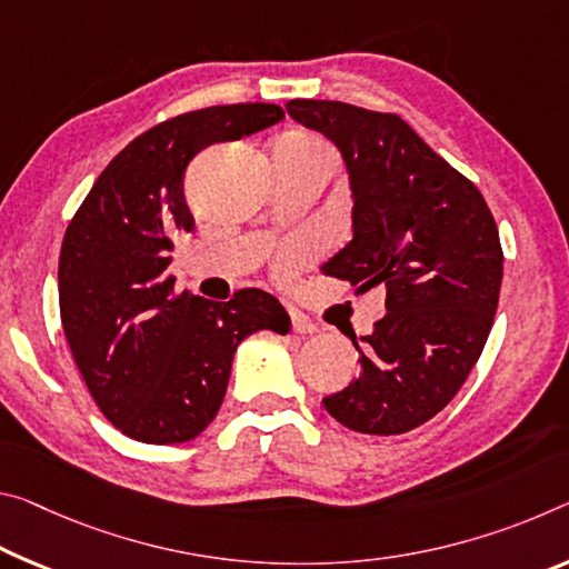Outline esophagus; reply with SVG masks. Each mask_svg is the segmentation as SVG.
Returning a JSON list of instances; mask_svg holds the SVG:
<instances>
[{"label": "esophagus", "mask_w": 569, "mask_h": 569, "mask_svg": "<svg viewBox=\"0 0 569 569\" xmlns=\"http://www.w3.org/2000/svg\"><path fill=\"white\" fill-rule=\"evenodd\" d=\"M291 327H293L296 333H313V331L319 329L317 323L309 321V319L303 317V313H296V311H291Z\"/></svg>", "instance_id": "1"}]
</instances>
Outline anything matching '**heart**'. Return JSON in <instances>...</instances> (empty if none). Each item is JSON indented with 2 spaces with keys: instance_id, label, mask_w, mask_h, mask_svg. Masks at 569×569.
<instances>
[{
  "instance_id": "b5f03b06",
  "label": "heart",
  "mask_w": 569,
  "mask_h": 569,
  "mask_svg": "<svg viewBox=\"0 0 569 569\" xmlns=\"http://www.w3.org/2000/svg\"><path fill=\"white\" fill-rule=\"evenodd\" d=\"M273 154H283L291 159H319V161H327L331 169H333V161H337V157H333V149L327 141L313 137V133H306V131L283 133V137L276 141ZM293 260H296V252L283 260V266H291Z\"/></svg>"
}]
</instances>
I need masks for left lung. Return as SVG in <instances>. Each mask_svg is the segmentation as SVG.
<instances>
[{
  "label": "left lung",
  "mask_w": 569,
  "mask_h": 569,
  "mask_svg": "<svg viewBox=\"0 0 569 569\" xmlns=\"http://www.w3.org/2000/svg\"><path fill=\"white\" fill-rule=\"evenodd\" d=\"M286 111L323 133L349 174L355 236L327 270L387 291L375 331L351 333L359 377L323 408L349 430L400 436L443 410L479 362L501 291L499 230L476 184L400 116L306 98Z\"/></svg>",
  "instance_id": "left-lung-1"
}]
</instances>
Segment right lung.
Masks as SVG:
<instances>
[{
  "instance_id": "obj_1",
  "label": "right lung",
  "mask_w": 569,
  "mask_h": 569,
  "mask_svg": "<svg viewBox=\"0 0 569 569\" xmlns=\"http://www.w3.org/2000/svg\"><path fill=\"white\" fill-rule=\"evenodd\" d=\"M281 119L273 103L174 116L101 171L68 224L58 266L62 331L96 405L123 436L151 446L197 438L220 410L240 341L291 329L283 306L260 288L218 303L174 293L167 276L171 238L194 228L189 161Z\"/></svg>"
}]
</instances>
